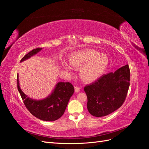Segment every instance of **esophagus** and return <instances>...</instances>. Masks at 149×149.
<instances>
[{"instance_id": "obj_1", "label": "esophagus", "mask_w": 149, "mask_h": 149, "mask_svg": "<svg viewBox=\"0 0 149 149\" xmlns=\"http://www.w3.org/2000/svg\"><path fill=\"white\" fill-rule=\"evenodd\" d=\"M74 90H75V91L76 93L79 92L80 91V88L79 86H75L74 87Z\"/></svg>"}]
</instances>
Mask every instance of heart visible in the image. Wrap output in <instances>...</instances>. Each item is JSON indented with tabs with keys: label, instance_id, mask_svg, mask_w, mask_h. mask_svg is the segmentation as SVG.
Instances as JSON below:
<instances>
[{
	"label": "heart",
	"instance_id": "1",
	"mask_svg": "<svg viewBox=\"0 0 149 149\" xmlns=\"http://www.w3.org/2000/svg\"><path fill=\"white\" fill-rule=\"evenodd\" d=\"M69 60L73 66L80 67V77L86 82H91L100 78L104 73L108 64L106 56L91 49L71 53ZM62 65L68 71H73V67L65 61H62Z\"/></svg>",
	"mask_w": 149,
	"mask_h": 149
}]
</instances>
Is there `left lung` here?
I'll return each instance as SVG.
<instances>
[{
  "label": "left lung",
  "instance_id": "8db88e82",
  "mask_svg": "<svg viewBox=\"0 0 149 149\" xmlns=\"http://www.w3.org/2000/svg\"><path fill=\"white\" fill-rule=\"evenodd\" d=\"M130 69L125 65L114 73L104 74L94 82L85 86L87 108L93 116L109 114L123 104L130 86Z\"/></svg>",
  "mask_w": 149,
  "mask_h": 149
}]
</instances>
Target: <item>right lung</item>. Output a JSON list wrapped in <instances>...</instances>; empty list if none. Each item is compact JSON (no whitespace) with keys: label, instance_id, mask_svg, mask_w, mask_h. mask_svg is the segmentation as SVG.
Segmentation results:
<instances>
[{"label":"right lung","instance_id":"1","mask_svg":"<svg viewBox=\"0 0 149 149\" xmlns=\"http://www.w3.org/2000/svg\"><path fill=\"white\" fill-rule=\"evenodd\" d=\"M42 48L33 49L22 58L21 61L37 54ZM17 88L24 103L30 113L45 121H54L63 115L68 103L74 91L73 86L69 82H59L52 93L43 100H33L27 97L20 88L17 75Z\"/></svg>","mask_w":149,"mask_h":149}]
</instances>
